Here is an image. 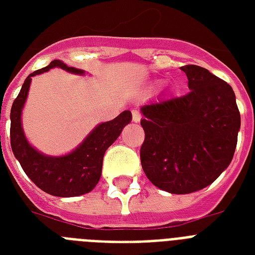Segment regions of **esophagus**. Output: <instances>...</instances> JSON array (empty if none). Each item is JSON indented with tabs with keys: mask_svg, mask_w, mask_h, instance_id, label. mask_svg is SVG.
Instances as JSON below:
<instances>
[{
	"mask_svg": "<svg viewBox=\"0 0 255 255\" xmlns=\"http://www.w3.org/2000/svg\"><path fill=\"white\" fill-rule=\"evenodd\" d=\"M140 119H141V115H140V112L137 111V110H132V122L137 123V122H140Z\"/></svg>",
	"mask_w": 255,
	"mask_h": 255,
	"instance_id": "1",
	"label": "esophagus"
}]
</instances>
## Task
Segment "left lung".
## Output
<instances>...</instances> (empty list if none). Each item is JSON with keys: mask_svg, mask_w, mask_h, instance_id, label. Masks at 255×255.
<instances>
[{"mask_svg": "<svg viewBox=\"0 0 255 255\" xmlns=\"http://www.w3.org/2000/svg\"><path fill=\"white\" fill-rule=\"evenodd\" d=\"M181 70L190 90L186 95L140 108L144 173L153 185L173 194L202 189L229 167L241 128L233 88L200 66Z\"/></svg>", "mask_w": 255, "mask_h": 255, "instance_id": "obj_1", "label": "left lung"}]
</instances>
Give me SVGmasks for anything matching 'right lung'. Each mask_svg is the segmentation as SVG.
Instances as JSON below:
<instances>
[{
  "mask_svg": "<svg viewBox=\"0 0 255 255\" xmlns=\"http://www.w3.org/2000/svg\"><path fill=\"white\" fill-rule=\"evenodd\" d=\"M59 67L83 75V70L69 67L59 59L37 70L26 78L10 111V145L22 169L35 185L57 197H75L91 192L102 176L103 156L132 119L131 111H123L114 120L98 124L73 152L63 156L43 155L31 147L22 128L21 115L34 75Z\"/></svg>",
  "mask_w": 255,
  "mask_h": 255,
  "instance_id": "add662e5",
  "label": "right lung"
}]
</instances>
